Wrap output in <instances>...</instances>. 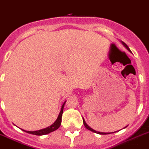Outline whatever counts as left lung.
<instances>
[{
    "label": "left lung",
    "mask_w": 149,
    "mask_h": 149,
    "mask_svg": "<svg viewBox=\"0 0 149 149\" xmlns=\"http://www.w3.org/2000/svg\"><path fill=\"white\" fill-rule=\"evenodd\" d=\"M122 44H123V46H124L125 48H126V49L128 50V51L131 52V51H130V49H129V47H128L127 45H126L124 42H122ZM82 119H83V123H84V126H85L86 129H88V130H90V131L93 132L97 133V134H111V133H113V132H101V131H97V130H95V129H93V128H92L91 126H90V125H89L88 123H87V122H86L85 119H84V118H83V117H82ZM126 126H125L124 128H126ZM124 128H123V129H124Z\"/></svg>",
    "instance_id": "8db88e82"
}]
</instances>
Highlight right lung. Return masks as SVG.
Returning a JSON list of instances; mask_svg holds the SVG:
<instances>
[{
  "instance_id": "1",
  "label": "right lung",
  "mask_w": 149,
  "mask_h": 149,
  "mask_svg": "<svg viewBox=\"0 0 149 149\" xmlns=\"http://www.w3.org/2000/svg\"><path fill=\"white\" fill-rule=\"evenodd\" d=\"M65 101L62 104V106H61L60 109H59V112H58L56 117L54 119V120H52L49 124H48V126H44V127L41 128V129H35V130H26V129H20H20L23 130V131L29 133V134H35V135H43V134H47L48 133L55 131L60 126L61 120H62V113H63V108L64 106H65Z\"/></svg>"
}]
</instances>
